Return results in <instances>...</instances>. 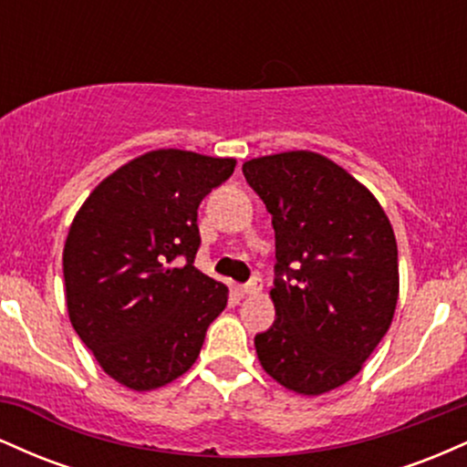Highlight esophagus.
Segmentation results:
<instances>
[{"mask_svg":"<svg viewBox=\"0 0 467 467\" xmlns=\"http://www.w3.org/2000/svg\"><path fill=\"white\" fill-rule=\"evenodd\" d=\"M241 296H252V294H259L261 292V283L256 281V278H252L250 283H245V285L239 287Z\"/></svg>","mask_w":467,"mask_h":467,"instance_id":"esophagus-1","label":"esophagus"}]
</instances>
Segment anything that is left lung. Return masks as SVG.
<instances>
[{
    "instance_id": "8db88e82",
    "label": "left lung",
    "mask_w": 467,
    "mask_h": 467,
    "mask_svg": "<svg viewBox=\"0 0 467 467\" xmlns=\"http://www.w3.org/2000/svg\"><path fill=\"white\" fill-rule=\"evenodd\" d=\"M245 182L276 239V320L254 336L267 375L323 395L360 373L389 331L400 294L398 244L367 186L314 151L248 160Z\"/></svg>"
}]
</instances>
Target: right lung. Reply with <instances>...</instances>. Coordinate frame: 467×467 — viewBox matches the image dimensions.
Listing matches in <instances>:
<instances>
[{
    "instance_id": "obj_1",
    "label": "right lung",
    "mask_w": 467,
    "mask_h": 467,
    "mask_svg": "<svg viewBox=\"0 0 467 467\" xmlns=\"http://www.w3.org/2000/svg\"><path fill=\"white\" fill-rule=\"evenodd\" d=\"M233 158L158 149L89 192L63 248L72 327L103 371L131 390L173 382L200 356L228 287L202 275L197 208Z\"/></svg>"
}]
</instances>
